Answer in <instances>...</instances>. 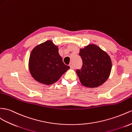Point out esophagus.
<instances>
[{
	"label": "esophagus",
	"mask_w": 132,
	"mask_h": 132,
	"mask_svg": "<svg viewBox=\"0 0 132 132\" xmlns=\"http://www.w3.org/2000/svg\"><path fill=\"white\" fill-rule=\"evenodd\" d=\"M70 67L71 69H73V68H74V65H73V63H72V62L70 63Z\"/></svg>",
	"instance_id": "obj_1"
}]
</instances>
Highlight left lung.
Returning <instances> with one entry per match:
<instances>
[{"label":"left lung","instance_id":"left-lung-1","mask_svg":"<svg viewBox=\"0 0 132 132\" xmlns=\"http://www.w3.org/2000/svg\"><path fill=\"white\" fill-rule=\"evenodd\" d=\"M82 61L81 69L76 73L82 85L88 87H96L106 81L111 70L109 56L95 45H89L80 50Z\"/></svg>","mask_w":132,"mask_h":132}]
</instances>
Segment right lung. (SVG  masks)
Returning a JSON list of instances; mask_svg holds the SVG:
<instances>
[{
  "label": "right lung",
  "instance_id": "add662e5",
  "mask_svg": "<svg viewBox=\"0 0 132 132\" xmlns=\"http://www.w3.org/2000/svg\"><path fill=\"white\" fill-rule=\"evenodd\" d=\"M69 68L59 55L58 47L51 40L37 46L29 57V69L32 77L45 85L56 82Z\"/></svg>",
  "mask_w": 132,
  "mask_h": 132
}]
</instances>
